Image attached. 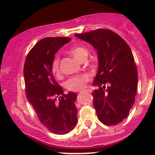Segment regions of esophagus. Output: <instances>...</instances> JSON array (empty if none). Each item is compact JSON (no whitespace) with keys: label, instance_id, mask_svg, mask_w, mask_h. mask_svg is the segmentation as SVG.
<instances>
[{"label":"esophagus","instance_id":"34e87169","mask_svg":"<svg viewBox=\"0 0 155 155\" xmlns=\"http://www.w3.org/2000/svg\"><path fill=\"white\" fill-rule=\"evenodd\" d=\"M80 92H81V91H80Z\"/></svg>","mask_w":155,"mask_h":155}]
</instances>
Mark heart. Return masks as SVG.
Masks as SVG:
<instances>
[{
  "instance_id": "heart-1",
  "label": "heart",
  "mask_w": 155,
  "mask_h": 155,
  "mask_svg": "<svg viewBox=\"0 0 155 155\" xmlns=\"http://www.w3.org/2000/svg\"><path fill=\"white\" fill-rule=\"evenodd\" d=\"M69 53L73 56L75 58L79 61H81L84 58L86 59L88 51L84 46H73L69 50ZM59 58L58 56H55L53 58L51 64V70L53 75L58 76L60 74V68H59ZM89 78L87 75H79V76H73V77L70 78L65 83L66 87L70 91H79L85 87L86 82L88 81Z\"/></svg>"
}]
</instances>
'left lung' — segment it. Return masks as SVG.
Wrapping results in <instances>:
<instances>
[{"mask_svg":"<svg viewBox=\"0 0 155 155\" xmlns=\"http://www.w3.org/2000/svg\"><path fill=\"white\" fill-rule=\"evenodd\" d=\"M76 37L87 42L97 50V73L92 85L94 107L103 124L112 126L129 115L137 91V69L130 48L118 34L100 28Z\"/></svg>","mask_w":155,"mask_h":155,"instance_id":"obj_1","label":"left lung"}]
</instances>
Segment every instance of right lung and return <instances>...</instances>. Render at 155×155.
Here are the masks:
<instances>
[{
  "label": "right lung",
  "mask_w": 155,
  "mask_h": 155,
  "mask_svg": "<svg viewBox=\"0 0 155 155\" xmlns=\"http://www.w3.org/2000/svg\"><path fill=\"white\" fill-rule=\"evenodd\" d=\"M70 40L69 37L42 39L30 50L24 65L27 99L40 122L55 134H68L78 123L75 106L77 95L71 91L64 94L51 70L55 53Z\"/></svg>",
  "instance_id": "obj_1"
}]
</instances>
